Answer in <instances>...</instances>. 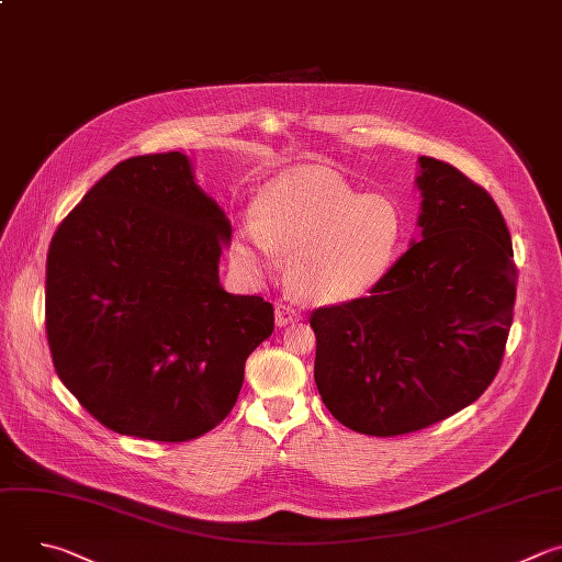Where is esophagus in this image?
<instances>
[{"label":"esophagus","mask_w":562,"mask_h":562,"mask_svg":"<svg viewBox=\"0 0 562 562\" xmlns=\"http://www.w3.org/2000/svg\"><path fill=\"white\" fill-rule=\"evenodd\" d=\"M295 319H300V313L293 306H289V304H278L276 306V325L278 327L291 325V323H295Z\"/></svg>","instance_id":"obj_1"}]
</instances>
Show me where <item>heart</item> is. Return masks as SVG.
I'll list each match as a JSON object with an SVG mask.
<instances>
[{"label":"heart","instance_id":"obj_1","mask_svg":"<svg viewBox=\"0 0 562 562\" xmlns=\"http://www.w3.org/2000/svg\"><path fill=\"white\" fill-rule=\"evenodd\" d=\"M407 220L395 200L362 195L317 169L278 176L239 226V251L254 269L289 256V284L311 302H349L373 291L405 247Z\"/></svg>","mask_w":562,"mask_h":562}]
</instances>
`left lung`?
<instances>
[{
    "label": "left lung",
    "instance_id": "left-lung-1",
    "mask_svg": "<svg viewBox=\"0 0 562 562\" xmlns=\"http://www.w3.org/2000/svg\"><path fill=\"white\" fill-rule=\"evenodd\" d=\"M420 237L369 291L315 308L313 378L325 407L367 436L436 425L496 378L516 302V265L492 195L456 167L418 157Z\"/></svg>",
    "mask_w": 562,
    "mask_h": 562
}]
</instances>
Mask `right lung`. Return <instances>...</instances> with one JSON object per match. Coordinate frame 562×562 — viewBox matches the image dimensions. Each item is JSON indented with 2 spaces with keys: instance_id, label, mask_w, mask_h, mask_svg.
Masks as SVG:
<instances>
[{
  "instance_id": "1",
  "label": "right lung",
  "mask_w": 562,
  "mask_h": 562,
  "mask_svg": "<svg viewBox=\"0 0 562 562\" xmlns=\"http://www.w3.org/2000/svg\"><path fill=\"white\" fill-rule=\"evenodd\" d=\"M231 222L191 159H124L59 224L46 260V336L64 386L115 434L184 442L217 427L273 306L220 284Z\"/></svg>"
}]
</instances>
